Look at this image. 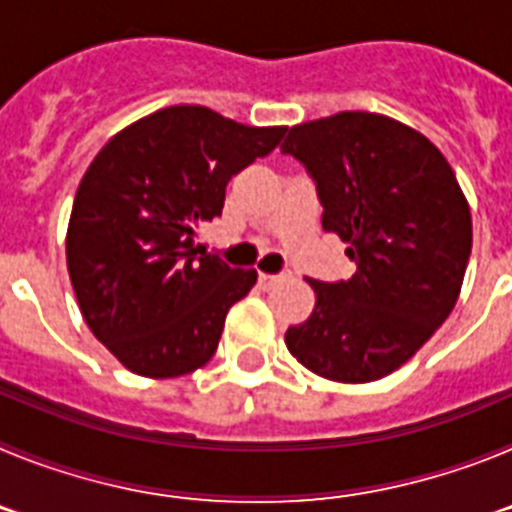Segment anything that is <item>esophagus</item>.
I'll return each instance as SVG.
<instances>
[{"instance_id": "1", "label": "esophagus", "mask_w": 512, "mask_h": 512, "mask_svg": "<svg viewBox=\"0 0 512 512\" xmlns=\"http://www.w3.org/2000/svg\"><path fill=\"white\" fill-rule=\"evenodd\" d=\"M284 279V274H259V284L264 289H269V287H274V284L277 282H282Z\"/></svg>"}]
</instances>
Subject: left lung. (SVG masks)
<instances>
[{
  "label": "left lung",
  "instance_id": "left-lung-1",
  "mask_svg": "<svg viewBox=\"0 0 512 512\" xmlns=\"http://www.w3.org/2000/svg\"><path fill=\"white\" fill-rule=\"evenodd\" d=\"M284 153L318 182L323 228L348 243V282L307 279L315 307L284 333L330 382H377L418 354L459 300L472 212L431 140L395 117L336 112L289 128Z\"/></svg>",
  "mask_w": 512,
  "mask_h": 512
}]
</instances>
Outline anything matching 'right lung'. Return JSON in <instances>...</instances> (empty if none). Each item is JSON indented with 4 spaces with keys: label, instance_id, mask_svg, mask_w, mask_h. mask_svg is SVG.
I'll return each mask as SVG.
<instances>
[{
    "label": "right lung",
    "instance_id": "add662e5",
    "mask_svg": "<svg viewBox=\"0 0 512 512\" xmlns=\"http://www.w3.org/2000/svg\"><path fill=\"white\" fill-rule=\"evenodd\" d=\"M284 130L174 104L112 135L84 171L66 266L89 330L128 372L182 377L212 359L225 315L259 274L194 251V230Z\"/></svg>",
    "mask_w": 512,
    "mask_h": 512
}]
</instances>
